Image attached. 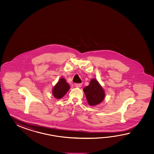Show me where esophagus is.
Here are the masks:
<instances>
[{"label": "esophagus", "mask_w": 154, "mask_h": 154, "mask_svg": "<svg viewBox=\"0 0 154 154\" xmlns=\"http://www.w3.org/2000/svg\"><path fill=\"white\" fill-rule=\"evenodd\" d=\"M82 84H75V86L76 88H80L82 87Z\"/></svg>", "instance_id": "obj_1"}]
</instances>
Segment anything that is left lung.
Masks as SVG:
<instances>
[{
  "mask_svg": "<svg viewBox=\"0 0 154 154\" xmlns=\"http://www.w3.org/2000/svg\"><path fill=\"white\" fill-rule=\"evenodd\" d=\"M87 101L90 106H96L104 100L105 93L97 80L92 79L89 85L83 89Z\"/></svg>",
  "mask_w": 154,
  "mask_h": 154,
  "instance_id": "8db88e82",
  "label": "left lung"
}]
</instances>
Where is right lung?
I'll return each instance as SVG.
<instances>
[{"instance_id":"1","label":"right lung","mask_w":154,"mask_h":154,"mask_svg":"<svg viewBox=\"0 0 154 154\" xmlns=\"http://www.w3.org/2000/svg\"><path fill=\"white\" fill-rule=\"evenodd\" d=\"M70 88V86L66 82V79L62 78L53 87V95L57 99L62 98Z\"/></svg>"}]
</instances>
